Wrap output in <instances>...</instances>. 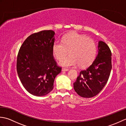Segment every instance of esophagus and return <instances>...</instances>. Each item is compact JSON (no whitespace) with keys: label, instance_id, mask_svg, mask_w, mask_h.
I'll return each instance as SVG.
<instances>
[{"label":"esophagus","instance_id":"esophagus-1","mask_svg":"<svg viewBox=\"0 0 126 126\" xmlns=\"http://www.w3.org/2000/svg\"><path fill=\"white\" fill-rule=\"evenodd\" d=\"M68 70H69V69H66V68H63L62 69V71H68Z\"/></svg>","mask_w":126,"mask_h":126}]
</instances>
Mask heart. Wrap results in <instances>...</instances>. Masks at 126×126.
<instances>
[{"mask_svg": "<svg viewBox=\"0 0 126 126\" xmlns=\"http://www.w3.org/2000/svg\"><path fill=\"white\" fill-rule=\"evenodd\" d=\"M52 49L53 55L58 60H61L68 52L70 54L60 62L61 66L70 67L79 64L80 67H84L93 61L96 46L92 38L73 32L65 34L62 42H55Z\"/></svg>", "mask_w": 126, "mask_h": 126, "instance_id": "heart-1", "label": "heart"}]
</instances>
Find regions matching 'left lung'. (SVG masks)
<instances>
[{
	"instance_id": "1",
	"label": "left lung",
	"mask_w": 126,
	"mask_h": 126,
	"mask_svg": "<svg viewBox=\"0 0 126 126\" xmlns=\"http://www.w3.org/2000/svg\"><path fill=\"white\" fill-rule=\"evenodd\" d=\"M111 52L103 41H99L98 54L89 67L80 71L74 88L82 97L97 95L108 82L111 70Z\"/></svg>"
}]
</instances>
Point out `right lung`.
I'll list each match as a JSON object with an SVG mask.
<instances>
[{
  "mask_svg": "<svg viewBox=\"0 0 126 126\" xmlns=\"http://www.w3.org/2000/svg\"><path fill=\"white\" fill-rule=\"evenodd\" d=\"M55 32L43 30L29 36L19 50L17 70L21 82L31 94L42 96L53 88L56 76L62 68L57 64L52 52Z\"/></svg>",
  "mask_w": 126,
  "mask_h": 126,
  "instance_id": "right-lung-1",
  "label": "right lung"
}]
</instances>
